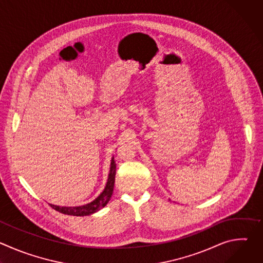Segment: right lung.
Segmentation results:
<instances>
[{"mask_svg":"<svg viewBox=\"0 0 263 263\" xmlns=\"http://www.w3.org/2000/svg\"><path fill=\"white\" fill-rule=\"evenodd\" d=\"M116 167H117V164L115 162V157H112L105 189L99 195V197H97L92 202L87 203L82 206H74V207H66V206L61 207V206L50 204L51 207L63 214L74 215V216H85V215H90L92 213L98 212L99 210H101L102 208H104L107 205V203L110 201L112 193H114L115 181H116V171H117Z\"/></svg>","mask_w":263,"mask_h":263,"instance_id":"1","label":"right lung"}]
</instances>
